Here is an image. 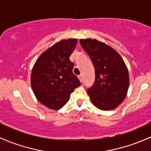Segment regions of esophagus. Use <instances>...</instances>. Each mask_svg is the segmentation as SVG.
Segmentation results:
<instances>
[{"label":"esophagus","instance_id":"esophagus-1","mask_svg":"<svg viewBox=\"0 0 151 151\" xmlns=\"http://www.w3.org/2000/svg\"><path fill=\"white\" fill-rule=\"evenodd\" d=\"M78 78L79 79V81H80V82H82V75H79Z\"/></svg>","mask_w":151,"mask_h":151}]
</instances>
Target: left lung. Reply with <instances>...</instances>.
<instances>
[{
  "label": "left lung",
  "mask_w": 151,
  "mask_h": 151,
  "mask_svg": "<svg viewBox=\"0 0 151 151\" xmlns=\"http://www.w3.org/2000/svg\"><path fill=\"white\" fill-rule=\"evenodd\" d=\"M95 71L93 85L87 89L92 104L102 110H111L121 104L129 87V73L120 54L97 39H80Z\"/></svg>",
  "instance_id": "left-lung-1"
}]
</instances>
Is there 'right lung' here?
I'll return each instance as SVG.
<instances>
[{"mask_svg": "<svg viewBox=\"0 0 151 151\" xmlns=\"http://www.w3.org/2000/svg\"><path fill=\"white\" fill-rule=\"evenodd\" d=\"M77 39H62L42 53L31 74V88L38 101L51 110H59L69 101L80 82L73 74L74 63L69 57Z\"/></svg>", "mask_w": 151, "mask_h": 151, "instance_id": "right-lung-1", "label": "right lung"}]
</instances>
